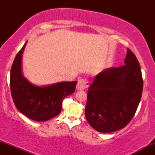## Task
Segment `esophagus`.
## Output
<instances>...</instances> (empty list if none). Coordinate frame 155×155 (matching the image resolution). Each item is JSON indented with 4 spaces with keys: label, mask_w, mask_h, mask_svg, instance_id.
<instances>
[{
    "label": "esophagus",
    "mask_w": 155,
    "mask_h": 155,
    "mask_svg": "<svg viewBox=\"0 0 155 155\" xmlns=\"http://www.w3.org/2000/svg\"><path fill=\"white\" fill-rule=\"evenodd\" d=\"M89 87V82L87 79H80L78 81L77 85H76V89L77 90H84Z\"/></svg>",
    "instance_id": "obj_1"
}]
</instances>
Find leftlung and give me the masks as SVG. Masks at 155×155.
I'll list each match as a JSON object with an SVG mask.
<instances>
[{
    "label": "left lung",
    "instance_id": "1",
    "mask_svg": "<svg viewBox=\"0 0 155 155\" xmlns=\"http://www.w3.org/2000/svg\"><path fill=\"white\" fill-rule=\"evenodd\" d=\"M142 91L139 63L127 48L124 65L105 69L94 78L87 92L86 120L98 132L123 128L134 117Z\"/></svg>",
    "mask_w": 155,
    "mask_h": 155
}]
</instances>
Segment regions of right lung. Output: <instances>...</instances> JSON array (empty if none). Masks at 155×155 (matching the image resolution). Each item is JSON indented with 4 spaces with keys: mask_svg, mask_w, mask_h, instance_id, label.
<instances>
[{
    "mask_svg": "<svg viewBox=\"0 0 155 155\" xmlns=\"http://www.w3.org/2000/svg\"><path fill=\"white\" fill-rule=\"evenodd\" d=\"M27 42L16 55L10 73V89L15 106L28 118L42 122L61 112L62 102L75 91L77 81H63L45 87L32 84L22 74V55Z\"/></svg>",
    "mask_w": 155,
    "mask_h": 155,
    "instance_id": "right-lung-1",
    "label": "right lung"
}]
</instances>
